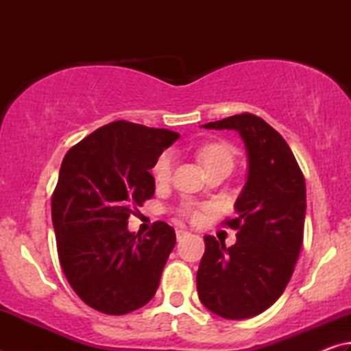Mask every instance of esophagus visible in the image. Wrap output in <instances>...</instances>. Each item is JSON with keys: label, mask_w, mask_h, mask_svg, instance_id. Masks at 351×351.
<instances>
[{"label": "esophagus", "mask_w": 351, "mask_h": 351, "mask_svg": "<svg viewBox=\"0 0 351 351\" xmlns=\"http://www.w3.org/2000/svg\"><path fill=\"white\" fill-rule=\"evenodd\" d=\"M186 235H189L187 230H182V229H178V230H176V239H178V240L184 239V237H186Z\"/></svg>", "instance_id": "34e87169"}]
</instances>
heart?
Segmentation results:
<instances>
[{
	"label": "heart",
	"mask_w": 351,
	"mask_h": 351,
	"mask_svg": "<svg viewBox=\"0 0 351 351\" xmlns=\"http://www.w3.org/2000/svg\"><path fill=\"white\" fill-rule=\"evenodd\" d=\"M198 158L199 161L204 164L207 171L217 167H234V154L235 150L228 144H221V142H207L198 147ZM175 162V153L171 150L162 152L156 158V161L153 164L152 173L156 182H167L171 176V169H173ZM182 213H186L189 217H197L198 213L192 206L186 204L182 207Z\"/></svg>",
	"instance_id": "b5f03b06"
}]
</instances>
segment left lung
I'll return each instance as SVG.
<instances>
[{"instance_id":"left-lung-1","label":"left lung","mask_w":351,"mask_h":351,"mask_svg":"<svg viewBox=\"0 0 351 351\" xmlns=\"http://www.w3.org/2000/svg\"><path fill=\"white\" fill-rule=\"evenodd\" d=\"M235 130L246 145L247 181L235 201L237 229L226 247L206 235L197 272L201 304L224 319H247L274 304L287 288L304 241L305 178L293 152L263 119L249 112L203 125Z\"/></svg>"}]
</instances>
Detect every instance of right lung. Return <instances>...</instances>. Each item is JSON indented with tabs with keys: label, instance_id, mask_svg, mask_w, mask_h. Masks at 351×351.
<instances>
[{
	"label": "right lung",
	"instance_id": "right-lung-1",
	"mask_svg": "<svg viewBox=\"0 0 351 351\" xmlns=\"http://www.w3.org/2000/svg\"><path fill=\"white\" fill-rule=\"evenodd\" d=\"M178 138L117 121L64 154L51 207L58 260L71 288L94 310L121 316L156 293L175 229L156 221L141 237L127 224L134 207L154 195L150 169Z\"/></svg>",
	"mask_w": 351,
	"mask_h": 351
}]
</instances>
